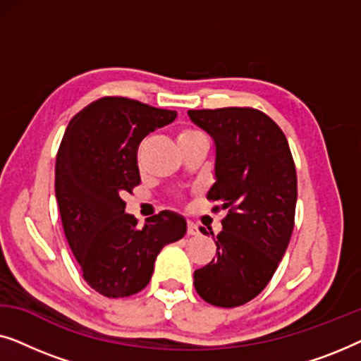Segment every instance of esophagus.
Segmentation results:
<instances>
[{"label": "esophagus", "instance_id": "obj_1", "mask_svg": "<svg viewBox=\"0 0 361 361\" xmlns=\"http://www.w3.org/2000/svg\"><path fill=\"white\" fill-rule=\"evenodd\" d=\"M187 233L189 235H199V226L194 221H187Z\"/></svg>", "mask_w": 361, "mask_h": 361}]
</instances>
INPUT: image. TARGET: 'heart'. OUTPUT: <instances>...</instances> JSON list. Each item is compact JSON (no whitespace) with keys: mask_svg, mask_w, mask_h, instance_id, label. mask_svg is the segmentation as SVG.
Returning a JSON list of instances; mask_svg holds the SVG:
<instances>
[{"mask_svg":"<svg viewBox=\"0 0 361 361\" xmlns=\"http://www.w3.org/2000/svg\"><path fill=\"white\" fill-rule=\"evenodd\" d=\"M200 136H204L200 131L192 130V128H182V130L177 131V142H179V146H180V145H184V142L195 140V137H200Z\"/></svg>","mask_w":361,"mask_h":361,"instance_id":"obj_1","label":"heart"}]
</instances>
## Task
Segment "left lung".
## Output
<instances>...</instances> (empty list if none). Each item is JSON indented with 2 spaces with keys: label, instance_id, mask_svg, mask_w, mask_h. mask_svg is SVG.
<instances>
[{
  "label": "left lung",
  "instance_id": "8db88e82",
  "mask_svg": "<svg viewBox=\"0 0 361 361\" xmlns=\"http://www.w3.org/2000/svg\"><path fill=\"white\" fill-rule=\"evenodd\" d=\"M214 137L216 182L207 195L226 210L216 258L194 273L197 294L216 307L255 299L273 278L294 230L298 176L284 133L250 106L189 110ZM200 231L207 235L204 226ZM214 235V233H212Z\"/></svg>",
  "mask_w": 361,
  "mask_h": 361
}]
</instances>
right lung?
Instances as JSON below:
<instances>
[{"mask_svg": "<svg viewBox=\"0 0 361 361\" xmlns=\"http://www.w3.org/2000/svg\"><path fill=\"white\" fill-rule=\"evenodd\" d=\"M176 116L131 98L103 97L72 118L59 146L56 197L63 233L83 279L105 298L145 289L159 251L185 235V220L167 210L137 228L123 200L141 182L136 156L142 137Z\"/></svg>", "mask_w": 361, "mask_h": 361, "instance_id": "obj_1", "label": "right lung"}]
</instances>
